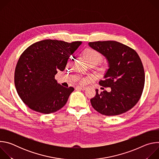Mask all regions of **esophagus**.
<instances>
[{
	"label": "esophagus",
	"mask_w": 159,
	"mask_h": 159,
	"mask_svg": "<svg viewBox=\"0 0 159 159\" xmlns=\"http://www.w3.org/2000/svg\"><path fill=\"white\" fill-rule=\"evenodd\" d=\"M75 89L77 90H85L87 89L86 87H84V86H77L75 87Z\"/></svg>",
	"instance_id": "esophagus-1"
}]
</instances>
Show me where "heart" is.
<instances>
[{
  "label": "heart",
  "instance_id": "obj_1",
  "mask_svg": "<svg viewBox=\"0 0 159 159\" xmlns=\"http://www.w3.org/2000/svg\"><path fill=\"white\" fill-rule=\"evenodd\" d=\"M83 56L85 60L87 61H96L98 63L101 61L102 60V55L98 52L93 50V49H87L83 53ZM86 81V79H83L81 80V82L84 83Z\"/></svg>",
  "mask_w": 159,
  "mask_h": 159
}]
</instances>
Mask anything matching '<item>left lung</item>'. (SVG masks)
<instances>
[{"label":"left lung","instance_id":"8db88e82","mask_svg":"<svg viewBox=\"0 0 159 159\" xmlns=\"http://www.w3.org/2000/svg\"><path fill=\"white\" fill-rule=\"evenodd\" d=\"M89 46L103 55L108 69L99 84L111 88L90 99L93 107L101 114L116 116L131 109L143 92L145 72L142 61L134 50L115 41L89 42Z\"/></svg>","mask_w":159,"mask_h":159}]
</instances>
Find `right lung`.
<instances>
[{"label": "right lung", "mask_w": 159, "mask_h": 159, "mask_svg": "<svg viewBox=\"0 0 159 159\" xmlns=\"http://www.w3.org/2000/svg\"><path fill=\"white\" fill-rule=\"evenodd\" d=\"M82 43L44 39L22 53L15 69L14 83L19 96L30 109L50 114L65 106L74 89L61 85L55 75L64 70L68 59Z\"/></svg>", "instance_id": "add662e5"}]
</instances>
